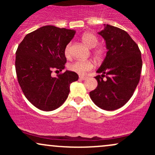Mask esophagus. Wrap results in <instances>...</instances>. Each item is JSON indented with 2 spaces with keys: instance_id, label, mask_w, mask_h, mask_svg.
<instances>
[{
  "instance_id": "obj_1",
  "label": "esophagus",
  "mask_w": 155,
  "mask_h": 155,
  "mask_svg": "<svg viewBox=\"0 0 155 155\" xmlns=\"http://www.w3.org/2000/svg\"><path fill=\"white\" fill-rule=\"evenodd\" d=\"M79 78H80V79H82V80H85V79H87V76H79Z\"/></svg>"
}]
</instances>
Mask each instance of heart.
Returning a JSON list of instances; mask_svg holds the SVG:
<instances>
[{
	"mask_svg": "<svg viewBox=\"0 0 155 155\" xmlns=\"http://www.w3.org/2000/svg\"><path fill=\"white\" fill-rule=\"evenodd\" d=\"M81 41L83 42L87 47L90 48H94L92 53L95 56V59L100 60L103 58L105 54V49L102 47H96L98 44V38H97L95 35L93 33L87 32V33H83L81 37ZM71 44H68L65 47V56L67 58H71ZM69 69L72 71L79 74V75H84L87 72L91 71L94 68V63L90 60H77V61L74 62V63L69 65Z\"/></svg>",
	"mask_w": 155,
	"mask_h": 155,
	"instance_id": "obj_1",
	"label": "heart"
}]
</instances>
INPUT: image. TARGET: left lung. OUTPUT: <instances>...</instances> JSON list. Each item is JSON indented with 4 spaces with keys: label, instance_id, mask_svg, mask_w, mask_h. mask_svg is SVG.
I'll list each match as a JSON object with an SVG mask.
<instances>
[{
    "label": "left lung",
    "instance_id": "obj_1",
    "mask_svg": "<svg viewBox=\"0 0 155 155\" xmlns=\"http://www.w3.org/2000/svg\"><path fill=\"white\" fill-rule=\"evenodd\" d=\"M108 51L97 71V86L90 92L96 106L106 111L123 106L132 97L140 80L142 68L140 51L128 33L109 25L99 33ZM106 77V79L103 78Z\"/></svg>",
    "mask_w": 155,
    "mask_h": 155
}]
</instances>
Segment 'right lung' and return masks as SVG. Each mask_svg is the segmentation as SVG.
<instances>
[{
    "mask_svg": "<svg viewBox=\"0 0 155 155\" xmlns=\"http://www.w3.org/2000/svg\"><path fill=\"white\" fill-rule=\"evenodd\" d=\"M74 35L73 30L44 26L27 34L19 44L15 60L18 82L26 98L38 109L59 108L69 95L71 84L79 79L70 71L51 76L54 70L65 68L64 51Z\"/></svg>",
    "mask_w": 155,
    "mask_h": 155,
    "instance_id": "right-lung-1",
    "label": "right lung"
}]
</instances>
